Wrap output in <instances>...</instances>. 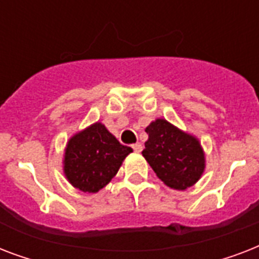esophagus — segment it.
Returning a JSON list of instances; mask_svg holds the SVG:
<instances>
[{"instance_id":"1","label":"esophagus","mask_w":259,"mask_h":259,"mask_svg":"<svg viewBox=\"0 0 259 259\" xmlns=\"http://www.w3.org/2000/svg\"><path fill=\"white\" fill-rule=\"evenodd\" d=\"M133 149H134V152H137V153H140V152H141V150H142V145H141V144H140V142H137V144H134V145H133Z\"/></svg>"}]
</instances>
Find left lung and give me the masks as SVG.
Listing matches in <instances>:
<instances>
[{"mask_svg": "<svg viewBox=\"0 0 259 259\" xmlns=\"http://www.w3.org/2000/svg\"><path fill=\"white\" fill-rule=\"evenodd\" d=\"M148 141L142 156L169 188L184 191L196 184L205 169V153L199 138L164 118L146 126Z\"/></svg>", "mask_w": 259, "mask_h": 259, "instance_id": "left-lung-1", "label": "left lung"}]
</instances>
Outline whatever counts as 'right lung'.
<instances>
[{
  "mask_svg": "<svg viewBox=\"0 0 259 259\" xmlns=\"http://www.w3.org/2000/svg\"><path fill=\"white\" fill-rule=\"evenodd\" d=\"M132 148L119 144L102 122L75 133L67 141L63 172L74 188L97 193L117 175Z\"/></svg>",
  "mask_w": 259,
  "mask_h": 259,
  "instance_id": "obj_1",
  "label": "right lung"
}]
</instances>
